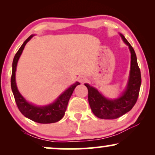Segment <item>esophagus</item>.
Wrapping results in <instances>:
<instances>
[{"label": "esophagus", "instance_id": "34e87169", "mask_svg": "<svg viewBox=\"0 0 155 155\" xmlns=\"http://www.w3.org/2000/svg\"><path fill=\"white\" fill-rule=\"evenodd\" d=\"M78 81H79L80 83H84V82H86L87 81V78L86 77H84V76H80L78 78Z\"/></svg>", "mask_w": 155, "mask_h": 155}]
</instances>
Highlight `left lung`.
I'll return each mask as SVG.
<instances>
[{"label": "left lung", "mask_w": 155, "mask_h": 155, "mask_svg": "<svg viewBox=\"0 0 155 155\" xmlns=\"http://www.w3.org/2000/svg\"><path fill=\"white\" fill-rule=\"evenodd\" d=\"M123 41L128 46L131 54L130 76L127 87L121 96L116 99H109L97 89L84 84L88 90V101L93 114L102 119H115L130 111L136 103L141 85V74L137 57L132 46L121 34Z\"/></svg>", "instance_id": "left-lung-1"}]
</instances>
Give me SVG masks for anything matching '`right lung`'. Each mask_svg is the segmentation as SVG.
<instances>
[{
    "label": "right lung",
    "mask_w": 155,
    "mask_h": 155,
    "mask_svg": "<svg viewBox=\"0 0 155 155\" xmlns=\"http://www.w3.org/2000/svg\"><path fill=\"white\" fill-rule=\"evenodd\" d=\"M34 35H31L25 40L21 47L19 48L16 53L12 62V72L11 76V88L13 93L15 100L18 106L19 110L25 117L29 118L35 122L39 124H52L60 120L64 116L66 111L68 104L69 99L73 94L74 90L80 83L76 82L75 83L65 91L63 94L59 96L54 103L51 104L44 106V107H37L26 101L18 90L15 82V71L17 64H18L19 58L22 54L25 45Z\"/></svg>",
    "instance_id": "right-lung-1"
}]
</instances>
